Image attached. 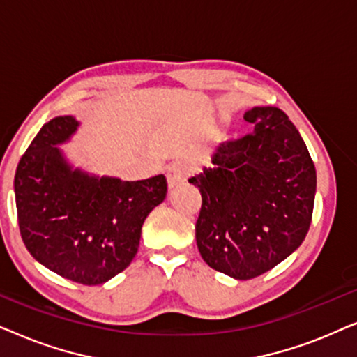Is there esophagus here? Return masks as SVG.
<instances>
[{
	"mask_svg": "<svg viewBox=\"0 0 357 357\" xmlns=\"http://www.w3.org/2000/svg\"><path fill=\"white\" fill-rule=\"evenodd\" d=\"M190 167L183 162H175L167 169V183L170 188H177L187 182Z\"/></svg>",
	"mask_w": 357,
	"mask_h": 357,
	"instance_id": "obj_1",
	"label": "esophagus"
}]
</instances>
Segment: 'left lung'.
Wrapping results in <instances>:
<instances>
[{
  "label": "left lung",
  "mask_w": 357,
  "mask_h": 357,
  "mask_svg": "<svg viewBox=\"0 0 357 357\" xmlns=\"http://www.w3.org/2000/svg\"><path fill=\"white\" fill-rule=\"evenodd\" d=\"M253 133L214 151L211 167L188 180L202 193L195 226L203 260L252 280L291 255L309 232L315 165L299 131L276 107L243 115Z\"/></svg>",
  "instance_id": "obj_1"
}]
</instances>
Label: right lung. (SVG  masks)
<instances>
[{"label": "right lung", "mask_w": 357, "mask_h": 357, "mask_svg": "<svg viewBox=\"0 0 357 357\" xmlns=\"http://www.w3.org/2000/svg\"><path fill=\"white\" fill-rule=\"evenodd\" d=\"M77 126L71 115L42 126L19 160L14 193L31 255L66 280L96 286L133 260L144 219L164 202L167 180L160 174L123 182L73 169L56 144Z\"/></svg>", "instance_id": "obj_1"}]
</instances>
